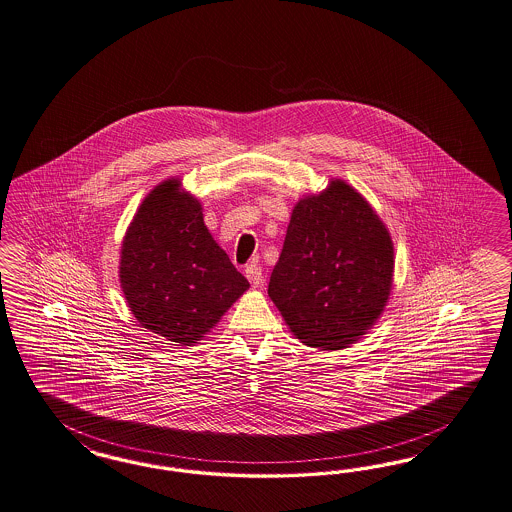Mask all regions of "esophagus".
Returning <instances> with one entry per match:
<instances>
[{
  "mask_svg": "<svg viewBox=\"0 0 512 512\" xmlns=\"http://www.w3.org/2000/svg\"><path fill=\"white\" fill-rule=\"evenodd\" d=\"M246 278L253 287H259L263 282V268L257 265H249L246 268Z\"/></svg>",
  "mask_w": 512,
  "mask_h": 512,
  "instance_id": "1",
  "label": "esophagus"
}]
</instances>
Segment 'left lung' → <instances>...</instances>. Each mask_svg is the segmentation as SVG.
<instances>
[{"instance_id":"obj_1","label":"left lung","mask_w":512,"mask_h":512,"mask_svg":"<svg viewBox=\"0 0 512 512\" xmlns=\"http://www.w3.org/2000/svg\"><path fill=\"white\" fill-rule=\"evenodd\" d=\"M393 265L386 225L353 187L333 179L293 208L268 297L302 344L342 350L384 312Z\"/></svg>"}]
</instances>
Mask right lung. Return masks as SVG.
<instances>
[{
  "label": "right lung",
  "mask_w": 512,
  "mask_h": 512,
  "mask_svg": "<svg viewBox=\"0 0 512 512\" xmlns=\"http://www.w3.org/2000/svg\"><path fill=\"white\" fill-rule=\"evenodd\" d=\"M119 278L141 327L177 346L208 335L249 287L176 177L141 202L124 236Z\"/></svg>",
  "instance_id": "1"
}]
</instances>
